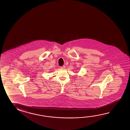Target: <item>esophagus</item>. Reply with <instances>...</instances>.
<instances>
[{"instance_id":"esophagus-1","label":"esophagus","mask_w":130,"mask_h":130,"mask_svg":"<svg viewBox=\"0 0 130 130\" xmlns=\"http://www.w3.org/2000/svg\"><path fill=\"white\" fill-rule=\"evenodd\" d=\"M65 68V66H63L61 67V69H64Z\"/></svg>"}]
</instances>
